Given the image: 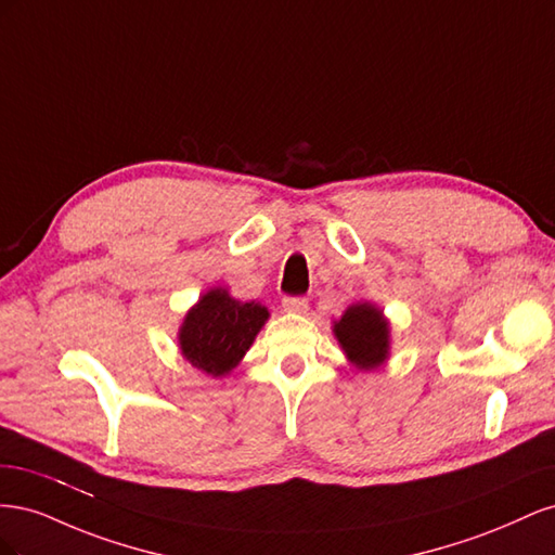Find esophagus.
<instances>
[{
	"instance_id": "1",
	"label": "esophagus",
	"mask_w": 555,
	"mask_h": 555,
	"mask_svg": "<svg viewBox=\"0 0 555 555\" xmlns=\"http://www.w3.org/2000/svg\"><path fill=\"white\" fill-rule=\"evenodd\" d=\"M282 308L287 310V312L304 314L308 310V298H304V296H284L282 298Z\"/></svg>"
}]
</instances>
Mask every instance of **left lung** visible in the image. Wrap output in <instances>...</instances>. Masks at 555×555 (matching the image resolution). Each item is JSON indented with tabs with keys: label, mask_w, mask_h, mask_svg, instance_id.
Wrapping results in <instances>:
<instances>
[{
	"label": "left lung",
	"mask_w": 555,
	"mask_h": 555,
	"mask_svg": "<svg viewBox=\"0 0 555 555\" xmlns=\"http://www.w3.org/2000/svg\"><path fill=\"white\" fill-rule=\"evenodd\" d=\"M347 359L363 371L389 359V322L373 304H354L333 324Z\"/></svg>",
	"instance_id": "8db88e82"
}]
</instances>
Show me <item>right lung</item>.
Instances as JSON below:
<instances>
[{
  "label": "right lung",
  "mask_w": 555,
  "mask_h": 555,
  "mask_svg": "<svg viewBox=\"0 0 555 555\" xmlns=\"http://www.w3.org/2000/svg\"><path fill=\"white\" fill-rule=\"evenodd\" d=\"M261 304H241L227 289L215 287L184 314L178 331L182 357L212 377L231 373L266 324Z\"/></svg>",
  "instance_id": "obj_1"
}]
</instances>
